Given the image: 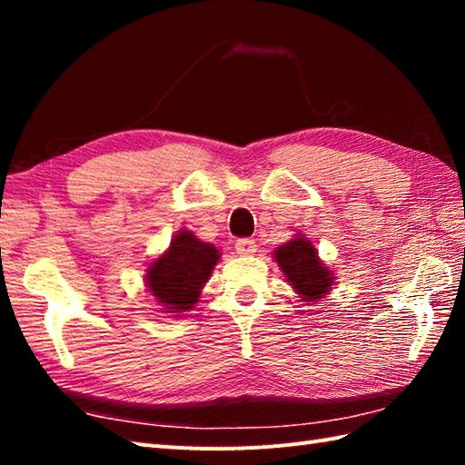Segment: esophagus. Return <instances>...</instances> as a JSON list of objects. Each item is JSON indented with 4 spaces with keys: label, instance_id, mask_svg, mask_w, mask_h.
Masks as SVG:
<instances>
[{
    "label": "esophagus",
    "instance_id": "esophagus-1",
    "mask_svg": "<svg viewBox=\"0 0 465 465\" xmlns=\"http://www.w3.org/2000/svg\"><path fill=\"white\" fill-rule=\"evenodd\" d=\"M255 248H258V245H255L253 240H238V242H235V252H238L240 255H252L255 252Z\"/></svg>",
    "mask_w": 465,
    "mask_h": 465
}]
</instances>
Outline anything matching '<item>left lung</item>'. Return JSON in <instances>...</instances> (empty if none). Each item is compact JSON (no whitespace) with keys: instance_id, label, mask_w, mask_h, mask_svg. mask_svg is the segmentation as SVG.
Wrapping results in <instances>:
<instances>
[{"instance_id":"8db88e82","label":"left lung","mask_w":465,"mask_h":465,"mask_svg":"<svg viewBox=\"0 0 465 465\" xmlns=\"http://www.w3.org/2000/svg\"><path fill=\"white\" fill-rule=\"evenodd\" d=\"M285 280L302 295L303 302H318L328 295L333 285V273L322 263L318 250L302 233L273 252Z\"/></svg>"}]
</instances>
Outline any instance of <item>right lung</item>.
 Listing matches in <instances>:
<instances>
[{
	"label": "right lung",
	"instance_id": "add662e5",
	"mask_svg": "<svg viewBox=\"0 0 465 465\" xmlns=\"http://www.w3.org/2000/svg\"><path fill=\"white\" fill-rule=\"evenodd\" d=\"M217 262L220 252L213 243H205L192 232L180 230L167 252L150 263L145 285L165 313L190 312Z\"/></svg>",
	"mask_w": 465,
	"mask_h": 465
}]
</instances>
